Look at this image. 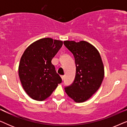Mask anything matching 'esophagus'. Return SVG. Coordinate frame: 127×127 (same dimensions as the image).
Masks as SVG:
<instances>
[{
	"label": "esophagus",
	"mask_w": 127,
	"mask_h": 127,
	"mask_svg": "<svg viewBox=\"0 0 127 127\" xmlns=\"http://www.w3.org/2000/svg\"><path fill=\"white\" fill-rule=\"evenodd\" d=\"M61 79H62V80H64V76H61Z\"/></svg>",
	"instance_id": "34e87169"
}]
</instances>
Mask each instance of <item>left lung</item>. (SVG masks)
<instances>
[{
    "instance_id": "1",
    "label": "left lung",
    "mask_w": 127,
    "mask_h": 127,
    "mask_svg": "<svg viewBox=\"0 0 127 127\" xmlns=\"http://www.w3.org/2000/svg\"><path fill=\"white\" fill-rule=\"evenodd\" d=\"M73 55L76 76L66 93L76 102H83L91 98L100 87L104 77V67L100 55L93 45L86 41H64Z\"/></svg>"
}]
</instances>
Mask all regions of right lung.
<instances>
[{
	"instance_id": "right-lung-1",
	"label": "right lung",
	"mask_w": 127,
	"mask_h": 127,
	"mask_svg": "<svg viewBox=\"0 0 127 127\" xmlns=\"http://www.w3.org/2000/svg\"><path fill=\"white\" fill-rule=\"evenodd\" d=\"M62 44L61 40L44 38L32 43L24 51L19 65V77L31 98L39 101L46 99L62 83L51 60Z\"/></svg>"
}]
</instances>
